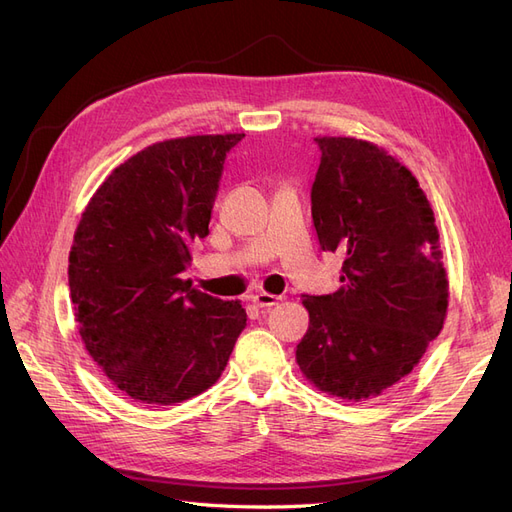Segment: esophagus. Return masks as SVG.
<instances>
[{
	"instance_id": "1",
	"label": "esophagus",
	"mask_w": 512,
	"mask_h": 512,
	"mask_svg": "<svg viewBox=\"0 0 512 512\" xmlns=\"http://www.w3.org/2000/svg\"><path fill=\"white\" fill-rule=\"evenodd\" d=\"M252 301L258 305V307H273L282 301V297H275V294H269V292H256Z\"/></svg>"
}]
</instances>
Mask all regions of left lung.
Segmentation results:
<instances>
[{
    "mask_svg": "<svg viewBox=\"0 0 512 512\" xmlns=\"http://www.w3.org/2000/svg\"><path fill=\"white\" fill-rule=\"evenodd\" d=\"M312 220L344 258L333 294H303L297 363L320 391L369 399L408 376L442 331L448 282L436 218L406 166L367 141L314 138Z\"/></svg>",
    "mask_w": 512,
    "mask_h": 512,
    "instance_id": "left-lung-1",
    "label": "left lung"
}]
</instances>
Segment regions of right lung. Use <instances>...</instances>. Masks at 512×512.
<instances>
[{
    "label": "right lung",
    "mask_w": 512,
    "mask_h": 512,
    "mask_svg": "<svg viewBox=\"0 0 512 512\" xmlns=\"http://www.w3.org/2000/svg\"><path fill=\"white\" fill-rule=\"evenodd\" d=\"M243 134L156 143L117 166L74 232L68 284L83 344L121 393L173 406L222 376L245 329L239 301L181 280L209 235L226 153Z\"/></svg>",
    "instance_id": "add662e5"
}]
</instances>
